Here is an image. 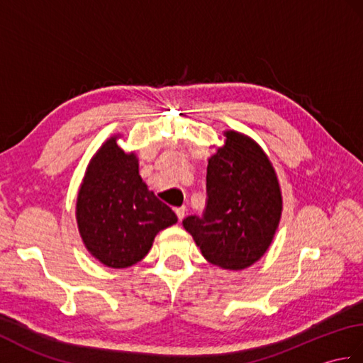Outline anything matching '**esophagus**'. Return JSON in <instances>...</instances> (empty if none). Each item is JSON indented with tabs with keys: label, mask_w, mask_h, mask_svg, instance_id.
<instances>
[{
	"label": "esophagus",
	"mask_w": 363,
	"mask_h": 363,
	"mask_svg": "<svg viewBox=\"0 0 363 363\" xmlns=\"http://www.w3.org/2000/svg\"><path fill=\"white\" fill-rule=\"evenodd\" d=\"M176 215H177V220H182L184 217H186V207H177V209L174 211Z\"/></svg>",
	"instance_id": "34e87169"
}]
</instances>
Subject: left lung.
I'll return each instance as SVG.
<instances>
[{
    "label": "left lung",
    "instance_id": "left-lung-1",
    "mask_svg": "<svg viewBox=\"0 0 363 363\" xmlns=\"http://www.w3.org/2000/svg\"><path fill=\"white\" fill-rule=\"evenodd\" d=\"M209 159L201 217L182 220L203 256L226 269L259 260L279 225L282 198L276 173L259 146L234 130Z\"/></svg>",
    "mask_w": 363,
    "mask_h": 363
}]
</instances>
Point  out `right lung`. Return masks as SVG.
Masks as SVG:
<instances>
[{
	"instance_id": "obj_1",
	"label": "right lung",
	"mask_w": 363,
	"mask_h": 363,
	"mask_svg": "<svg viewBox=\"0 0 363 363\" xmlns=\"http://www.w3.org/2000/svg\"><path fill=\"white\" fill-rule=\"evenodd\" d=\"M87 250L111 268L142 260L159 230L174 225L176 213L145 186L134 154L107 140L91 159L76 204Z\"/></svg>"
}]
</instances>
